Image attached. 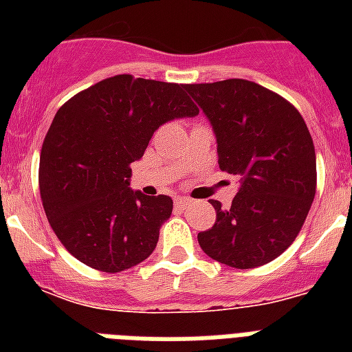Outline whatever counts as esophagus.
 Wrapping results in <instances>:
<instances>
[{"label":"esophagus","instance_id":"obj_1","mask_svg":"<svg viewBox=\"0 0 352 352\" xmlns=\"http://www.w3.org/2000/svg\"><path fill=\"white\" fill-rule=\"evenodd\" d=\"M190 203H192V201H190V199H186V197H177L175 199V204L179 206V208H186Z\"/></svg>","mask_w":352,"mask_h":352}]
</instances>
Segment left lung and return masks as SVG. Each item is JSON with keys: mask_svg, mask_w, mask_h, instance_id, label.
I'll return each mask as SVG.
<instances>
[{"mask_svg": "<svg viewBox=\"0 0 352 352\" xmlns=\"http://www.w3.org/2000/svg\"><path fill=\"white\" fill-rule=\"evenodd\" d=\"M186 91L214 129L219 168L239 175L230 208L210 201L217 219L199 232V245L228 267H261L292 245L314 201L311 133L292 104L248 80L192 84Z\"/></svg>", "mask_w": 352, "mask_h": 352, "instance_id": "left-lung-1", "label": "left lung"}]
</instances>
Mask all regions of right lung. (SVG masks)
Returning <instances> with one entry per match:
<instances>
[{
    "mask_svg": "<svg viewBox=\"0 0 352 352\" xmlns=\"http://www.w3.org/2000/svg\"><path fill=\"white\" fill-rule=\"evenodd\" d=\"M184 89L118 74L58 109L41 146V201L58 239L87 267L122 272L155 250L173 201L131 190L129 166L162 124L199 115Z\"/></svg>",
    "mask_w": 352,
    "mask_h": 352,
    "instance_id": "right-lung-1",
    "label": "right lung"
}]
</instances>
